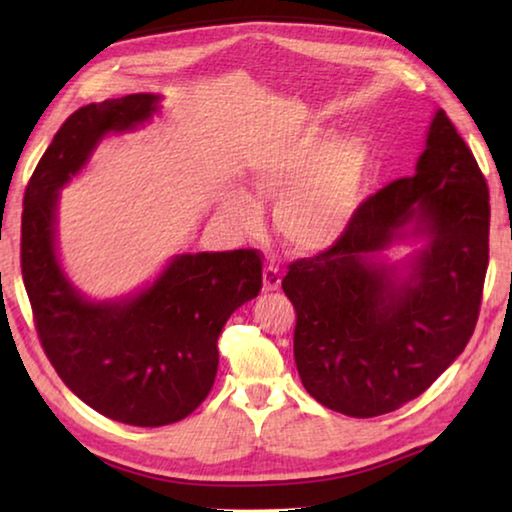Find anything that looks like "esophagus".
<instances>
[{
    "label": "esophagus",
    "instance_id": "1",
    "mask_svg": "<svg viewBox=\"0 0 512 512\" xmlns=\"http://www.w3.org/2000/svg\"><path fill=\"white\" fill-rule=\"evenodd\" d=\"M262 277H264V291H277V289H280V284H282L280 268L268 264V266H264Z\"/></svg>",
    "mask_w": 512,
    "mask_h": 512
}]
</instances>
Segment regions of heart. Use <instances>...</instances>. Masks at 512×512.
<instances>
[{"label": "heart", "mask_w": 512, "mask_h": 512, "mask_svg": "<svg viewBox=\"0 0 512 512\" xmlns=\"http://www.w3.org/2000/svg\"><path fill=\"white\" fill-rule=\"evenodd\" d=\"M368 171L370 149L363 137L329 140L316 126L257 146L246 162L255 194L275 201L277 235L298 253H323L345 235ZM221 212L241 232H257L264 223L262 205L241 189L223 196Z\"/></svg>", "instance_id": "1"}]
</instances>
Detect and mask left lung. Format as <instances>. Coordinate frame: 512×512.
<instances>
[{
	"label": "left lung",
	"mask_w": 512,
	"mask_h": 512,
	"mask_svg": "<svg viewBox=\"0 0 512 512\" xmlns=\"http://www.w3.org/2000/svg\"><path fill=\"white\" fill-rule=\"evenodd\" d=\"M488 183L445 110L409 178L368 196L332 248L298 259L282 289L296 307L293 357L307 393L352 418L422 395L465 350L488 271ZM427 236L402 278L376 257Z\"/></svg>",
	"instance_id": "1"
}]
</instances>
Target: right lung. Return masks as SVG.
<instances>
[{
    "instance_id": "right-lung-1",
    "label": "right lung",
    "mask_w": 512,
    "mask_h": 512,
    "mask_svg": "<svg viewBox=\"0 0 512 512\" xmlns=\"http://www.w3.org/2000/svg\"><path fill=\"white\" fill-rule=\"evenodd\" d=\"M155 94L90 103L69 115L24 192L22 280L47 359L76 397L110 420L164 427L212 391L225 320L262 289L257 250L176 255L151 287L92 302L58 264L56 205L108 133L133 131L158 112Z\"/></svg>"
}]
</instances>
